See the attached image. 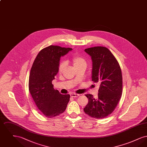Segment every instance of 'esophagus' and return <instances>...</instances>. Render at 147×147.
<instances>
[{"label": "esophagus", "instance_id": "1", "mask_svg": "<svg viewBox=\"0 0 147 147\" xmlns=\"http://www.w3.org/2000/svg\"><path fill=\"white\" fill-rule=\"evenodd\" d=\"M70 96L73 97V98H76L78 97L79 96V94H74V93H71L70 94Z\"/></svg>", "mask_w": 147, "mask_h": 147}]
</instances>
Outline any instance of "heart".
<instances>
[{
  "label": "heart",
  "mask_w": 147,
  "mask_h": 147,
  "mask_svg": "<svg viewBox=\"0 0 147 147\" xmlns=\"http://www.w3.org/2000/svg\"><path fill=\"white\" fill-rule=\"evenodd\" d=\"M69 62L73 64L74 68H76V67L82 64H85V60L82 57L80 56H74L72 57L69 60ZM65 66H66V63L64 62H62L59 63L58 65V71L59 73H62L64 70V69L65 68Z\"/></svg>",
  "instance_id": "1"
}]
</instances>
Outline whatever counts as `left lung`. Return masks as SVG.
<instances>
[{
    "instance_id": "1",
    "label": "left lung",
    "mask_w": 147,
    "mask_h": 147,
    "mask_svg": "<svg viewBox=\"0 0 147 147\" xmlns=\"http://www.w3.org/2000/svg\"><path fill=\"white\" fill-rule=\"evenodd\" d=\"M91 57L92 67L91 79L100 85L98 98L86 94L89 102L84 109L92 118H105L112 113L122 96V76L120 66L110 51L104 47L85 49Z\"/></svg>"
}]
</instances>
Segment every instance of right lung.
I'll return each instance as SVG.
<instances>
[{
    "label": "right lung",
    "instance_id": "add662e5",
    "mask_svg": "<svg viewBox=\"0 0 147 147\" xmlns=\"http://www.w3.org/2000/svg\"><path fill=\"white\" fill-rule=\"evenodd\" d=\"M70 48L49 46L37 55L30 70L28 89L42 115L51 118L62 113L69 101V94L62 95L54 89L52 82L58 72L61 57Z\"/></svg>",
    "mask_w": 147,
    "mask_h": 147
}]
</instances>
